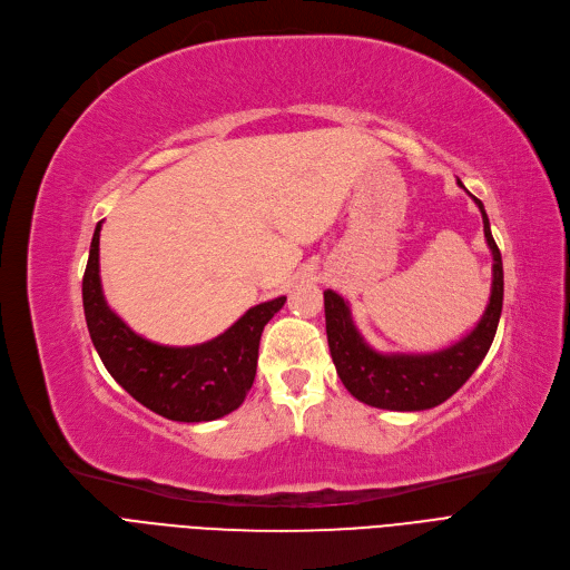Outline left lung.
I'll return each instance as SVG.
<instances>
[{
	"mask_svg": "<svg viewBox=\"0 0 570 570\" xmlns=\"http://www.w3.org/2000/svg\"><path fill=\"white\" fill-rule=\"evenodd\" d=\"M458 184L462 186V181ZM474 203L481 209L485 242L492 250V292L483 317L462 341L430 354H382L363 341L347 301L333 289L324 292L331 358L345 389L361 403L393 412L438 407L472 377L485 358L504 304V266L483 203L479 197H474Z\"/></svg>",
	"mask_w": 570,
	"mask_h": 570,
	"instance_id": "obj_1",
	"label": "left lung"
}]
</instances>
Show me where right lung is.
<instances>
[{"mask_svg":"<svg viewBox=\"0 0 570 570\" xmlns=\"http://www.w3.org/2000/svg\"><path fill=\"white\" fill-rule=\"evenodd\" d=\"M98 242L100 223L94 229L82 278V306L91 343L115 382L170 421H214L237 410L255 380L262 331L283 308L285 296L253 306L203 345H156L110 311L98 276Z\"/></svg>","mask_w":570,"mask_h":570,"instance_id":"add662e5","label":"right lung"}]
</instances>
